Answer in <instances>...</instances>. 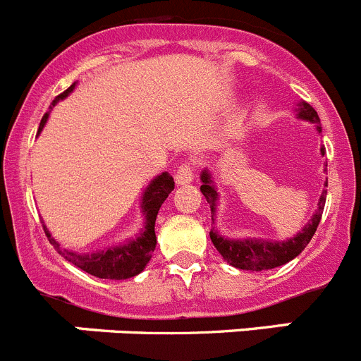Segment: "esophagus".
Segmentation results:
<instances>
[{"instance_id":"obj_1","label":"esophagus","mask_w":361,"mask_h":361,"mask_svg":"<svg viewBox=\"0 0 361 361\" xmlns=\"http://www.w3.org/2000/svg\"><path fill=\"white\" fill-rule=\"evenodd\" d=\"M194 164L192 161H185V164L180 165V169L176 171L174 178H176L178 185H187L190 181H194Z\"/></svg>"}]
</instances>
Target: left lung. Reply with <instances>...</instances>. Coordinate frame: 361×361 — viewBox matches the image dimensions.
<instances>
[{
  "instance_id": "8db88e82",
  "label": "left lung",
  "mask_w": 361,
  "mask_h": 361,
  "mask_svg": "<svg viewBox=\"0 0 361 361\" xmlns=\"http://www.w3.org/2000/svg\"><path fill=\"white\" fill-rule=\"evenodd\" d=\"M299 119L310 121V123L317 124V130L321 133V119H319L317 112L310 106L308 103H299L298 110ZM324 147H321V153L324 154ZM201 192L207 197L208 204L212 208V221H214L215 210H217V190L212 181V174L208 171L201 173ZM326 187H328V178H326ZM326 194L328 190H322L321 200L317 203V210L310 219L308 224L299 231L295 237L288 238V240H262V238H242V240H230L217 233L215 230L210 231V238L214 242L215 249L222 255V258L233 267L242 269V271H267V269L279 267V265L287 264V262L294 260L299 252L308 245L312 237L317 231L319 222H321L322 210L326 204Z\"/></svg>"
}]
</instances>
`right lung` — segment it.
<instances>
[{
  "label": "right lung",
  "mask_w": 361,
  "mask_h": 361,
  "mask_svg": "<svg viewBox=\"0 0 361 361\" xmlns=\"http://www.w3.org/2000/svg\"><path fill=\"white\" fill-rule=\"evenodd\" d=\"M74 85L69 87L67 90H63L62 94L53 99V106L59 103L60 99L69 96L74 90ZM49 114H44L42 121H40V126L37 133H40L48 121ZM174 190V180L169 173H161L160 176L154 178L149 185H147L146 192L142 196V212L146 215V224H144V230L131 240H128L126 244L116 245V247H106L103 251L97 252H74L69 249L60 247L59 242L51 237V233L48 231V228L44 226V233L48 237L49 244L59 251V255H62L69 264L76 265L82 271L89 272V274L96 276L101 279H128L133 278V276L140 274L144 271V267L147 265V262L151 260V255H153L154 247H157V235H154V221H157L158 210H160L161 203L167 200L171 192Z\"/></svg>",
  "instance_id": "obj_1"
}]
</instances>
